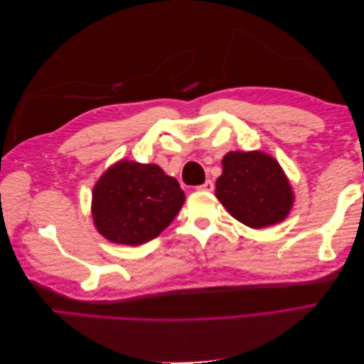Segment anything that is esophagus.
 <instances>
[{"label":"esophagus","instance_id":"34e87169","mask_svg":"<svg viewBox=\"0 0 364 364\" xmlns=\"http://www.w3.org/2000/svg\"><path fill=\"white\" fill-rule=\"evenodd\" d=\"M196 190H199V191H214V183H213V181H206L202 185H197Z\"/></svg>","mask_w":364,"mask_h":364}]
</instances>
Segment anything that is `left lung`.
Segmentation results:
<instances>
[{
	"instance_id": "1",
	"label": "left lung",
	"mask_w": 364,
	"mask_h": 364,
	"mask_svg": "<svg viewBox=\"0 0 364 364\" xmlns=\"http://www.w3.org/2000/svg\"><path fill=\"white\" fill-rule=\"evenodd\" d=\"M222 165L215 196L238 222L259 229L287 217L293 191L272 156L262 151H230Z\"/></svg>"
}]
</instances>
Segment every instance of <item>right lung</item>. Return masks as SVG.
<instances>
[{
  "label": "right lung",
  "instance_id": "1",
  "mask_svg": "<svg viewBox=\"0 0 364 364\" xmlns=\"http://www.w3.org/2000/svg\"><path fill=\"white\" fill-rule=\"evenodd\" d=\"M185 202L179 182L155 164L121 161L97 182L94 223L112 243L138 246L156 238Z\"/></svg>",
  "mask_w": 364,
  "mask_h": 364
}]
</instances>
